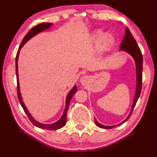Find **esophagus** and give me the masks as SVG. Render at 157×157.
I'll return each mask as SVG.
<instances>
[{
  "label": "esophagus",
  "mask_w": 157,
  "mask_h": 157,
  "mask_svg": "<svg viewBox=\"0 0 157 157\" xmlns=\"http://www.w3.org/2000/svg\"><path fill=\"white\" fill-rule=\"evenodd\" d=\"M89 81V77L87 76V75H85V76H82L80 79V82L82 85H86L87 84V82Z\"/></svg>",
  "instance_id": "34e87169"
}]
</instances>
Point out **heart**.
I'll return each mask as SVG.
<instances>
[{
    "mask_svg": "<svg viewBox=\"0 0 157 157\" xmlns=\"http://www.w3.org/2000/svg\"><path fill=\"white\" fill-rule=\"evenodd\" d=\"M103 41L105 44H111V41H112V39H111V37H110V36H105V37L103 38Z\"/></svg>",
    "mask_w": 157,
    "mask_h": 157,
    "instance_id": "1",
    "label": "heart"
}]
</instances>
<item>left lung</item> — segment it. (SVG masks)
Listing matches in <instances>:
<instances>
[{
    "label": "left lung",
    "mask_w": 157,
    "mask_h": 157,
    "mask_svg": "<svg viewBox=\"0 0 157 157\" xmlns=\"http://www.w3.org/2000/svg\"><path fill=\"white\" fill-rule=\"evenodd\" d=\"M120 50H123V51L127 52L128 53L130 54L132 56L133 58L135 61L136 63V93H135V96L134 98V101H133L132 108H131V112L127 117V118L124 120L121 123L118 124L117 125L113 126H106L100 124V122L97 121L95 119V123H96L97 126L101 128L105 129H110L116 127L120 125H122V123L127 121L129 118H130L131 115L132 114L133 110H134L135 105H136V102H137L139 97H140V93H141L142 90V63H143V58H142V52L140 51V48H139L138 44H136V40H135L134 37L131 35L130 30L128 28L125 29V35L124 36L123 40H122L121 44H120Z\"/></svg>",
    "instance_id": "obj_1"
}]
</instances>
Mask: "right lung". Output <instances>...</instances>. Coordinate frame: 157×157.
I'll use <instances>...</instances> for the list:
<instances>
[{
  "label": "right lung",
  "mask_w": 157,
  "mask_h": 157,
  "mask_svg": "<svg viewBox=\"0 0 157 157\" xmlns=\"http://www.w3.org/2000/svg\"><path fill=\"white\" fill-rule=\"evenodd\" d=\"M52 25V23H40V24L37 25V26H34L33 28H32L31 29L29 30V32L26 34V36L24 37V38L23 39L22 42H21V45H20V47L17 50V55H16V58H15V70H16V76H17V97H18V100L20 103H21V106L24 110L25 113H26V115L28 116L29 120L32 122L33 125H35L37 127L40 128H44V129H47V130H57V129L61 128L62 127L65 126V125L66 124V117H67V111H68V105H69L70 101H71V97L75 93L77 92V88L76 86H74V88L71 91H69V93L68 94L67 97H66V108H65L64 112L63 113L62 117L60 120H58L57 122H55V123L52 124H43L40 123V122H38L37 121L34 119L31 116L29 112L28 111V110L25 106L24 103H23V100H22V97H21V91H20V86H19V80H18V68H17V60H18V56H19V53H20V50L21 48L23 47V45H24L29 40H30L32 37H33L34 36H35L36 35L40 33V32L44 31V30L47 29L49 28Z\"/></svg>",
  "instance_id": "add662e5"
}]
</instances>
